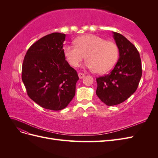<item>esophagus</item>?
Here are the masks:
<instances>
[{"label": "esophagus", "instance_id": "1", "mask_svg": "<svg viewBox=\"0 0 158 158\" xmlns=\"http://www.w3.org/2000/svg\"><path fill=\"white\" fill-rule=\"evenodd\" d=\"M84 76H85V74H84L81 73H78V77H79L80 79L83 78L84 77Z\"/></svg>", "mask_w": 158, "mask_h": 158}]
</instances>
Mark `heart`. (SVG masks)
Masks as SVG:
<instances>
[{
    "instance_id": "b5f03b06",
    "label": "heart",
    "mask_w": 158,
    "mask_h": 158,
    "mask_svg": "<svg viewBox=\"0 0 158 158\" xmlns=\"http://www.w3.org/2000/svg\"><path fill=\"white\" fill-rule=\"evenodd\" d=\"M75 43L76 44H67L64 47L66 59L73 67H77L86 56L88 60L85 66L103 74L111 70L118 59V48L112 41H106L99 36L88 34L79 37Z\"/></svg>"
}]
</instances>
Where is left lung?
<instances>
[{
  "instance_id": "obj_1",
  "label": "left lung",
  "mask_w": 158,
  "mask_h": 158,
  "mask_svg": "<svg viewBox=\"0 0 158 158\" xmlns=\"http://www.w3.org/2000/svg\"><path fill=\"white\" fill-rule=\"evenodd\" d=\"M113 33L119 51L118 62L109 74L96 78V95L108 106L120 104L135 93L142 74L136 47L120 33Z\"/></svg>"
}]
</instances>
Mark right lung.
<instances>
[{
    "mask_svg": "<svg viewBox=\"0 0 158 158\" xmlns=\"http://www.w3.org/2000/svg\"><path fill=\"white\" fill-rule=\"evenodd\" d=\"M64 33H52L41 38L27 50L22 79L33 102L47 109L59 111L73 99L78 76L65 60Z\"/></svg>",
    "mask_w": 158,
    "mask_h": 158,
    "instance_id": "obj_1",
    "label": "right lung"
}]
</instances>
